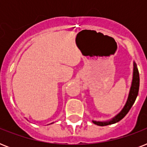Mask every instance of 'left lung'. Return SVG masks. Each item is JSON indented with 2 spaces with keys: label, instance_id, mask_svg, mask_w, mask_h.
<instances>
[{
  "label": "left lung",
  "instance_id": "8db88e82",
  "mask_svg": "<svg viewBox=\"0 0 147 147\" xmlns=\"http://www.w3.org/2000/svg\"><path fill=\"white\" fill-rule=\"evenodd\" d=\"M139 87H140V76L138 69H137V65L135 62H134V74H133V81L131 88H130V93H129V96L128 99L127 100L125 106L123 107L122 111L119 113L117 115L114 117V118L109 121H105V122H100V121H93L92 122L98 126H107L110 124H113L117 122H118L121 120L126 116V114H127L131 107L134 105V103L136 100L137 95H138V92H139Z\"/></svg>",
  "mask_w": 147,
  "mask_h": 147
}]
</instances>
